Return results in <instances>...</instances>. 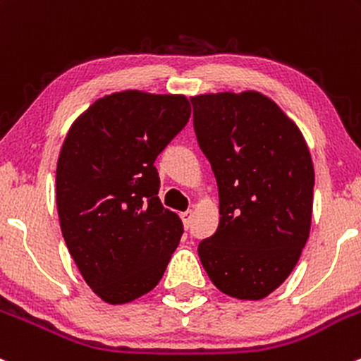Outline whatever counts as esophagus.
Segmentation results:
<instances>
[{"label": "esophagus", "mask_w": 361, "mask_h": 361, "mask_svg": "<svg viewBox=\"0 0 361 361\" xmlns=\"http://www.w3.org/2000/svg\"><path fill=\"white\" fill-rule=\"evenodd\" d=\"M180 218H181V221H183L185 228H188V225H190V221H192V211H185V212H181Z\"/></svg>", "instance_id": "34e87169"}]
</instances>
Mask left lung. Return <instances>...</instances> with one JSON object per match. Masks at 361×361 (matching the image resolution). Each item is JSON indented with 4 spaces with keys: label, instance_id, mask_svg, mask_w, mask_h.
<instances>
[{
    "label": "left lung",
    "instance_id": "obj_1",
    "mask_svg": "<svg viewBox=\"0 0 361 361\" xmlns=\"http://www.w3.org/2000/svg\"><path fill=\"white\" fill-rule=\"evenodd\" d=\"M197 142L219 193V225L199 244L211 282L237 299L267 298L310 237L314 169L305 136L259 91L190 98Z\"/></svg>",
    "mask_w": 361,
    "mask_h": 361
}]
</instances>
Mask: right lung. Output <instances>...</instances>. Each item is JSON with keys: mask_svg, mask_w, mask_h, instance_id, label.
<instances>
[{"mask_svg": "<svg viewBox=\"0 0 361 361\" xmlns=\"http://www.w3.org/2000/svg\"><path fill=\"white\" fill-rule=\"evenodd\" d=\"M183 94L98 98L72 123L56 162L60 228L102 301L142 298L164 275L183 223L159 199L154 162L190 119Z\"/></svg>", "mask_w": 361, "mask_h": 361, "instance_id": "add662e5", "label": "right lung"}]
</instances>
